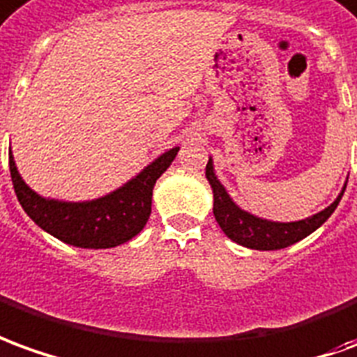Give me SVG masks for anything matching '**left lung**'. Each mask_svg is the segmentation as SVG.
<instances>
[{
  "label": "left lung",
  "mask_w": 357,
  "mask_h": 357,
  "mask_svg": "<svg viewBox=\"0 0 357 357\" xmlns=\"http://www.w3.org/2000/svg\"><path fill=\"white\" fill-rule=\"evenodd\" d=\"M206 176L211 188H213V215L215 221L223 229V232L240 246L252 248V250H280L296 244L298 240L305 238L307 234L317 231L321 225L327 221L333 215V211L338 206V202L344 194L346 186L340 192V196L325 207L323 211L315 213L313 217L302 219V221H294V223H275V221H267V219H259L255 215L248 213L244 209H240L231 196L227 194L223 184L217 181L213 173V163L211 159L206 165Z\"/></svg>",
  "instance_id": "left-lung-1"
}]
</instances>
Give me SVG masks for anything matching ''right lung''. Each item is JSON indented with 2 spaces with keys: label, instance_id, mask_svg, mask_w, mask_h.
Returning a JSON list of instances; mask_svg holds the SVG:
<instances>
[{
  "label": "right lung",
  "instance_id": "right-lung-1",
  "mask_svg": "<svg viewBox=\"0 0 357 357\" xmlns=\"http://www.w3.org/2000/svg\"><path fill=\"white\" fill-rule=\"evenodd\" d=\"M178 148L165 151L138 176L119 190L92 202L45 199L30 190L17 171L9 151V171L15 194L30 219L59 238L77 248H115L142 231L151 213V192L159 176L173 163Z\"/></svg>",
  "mask_w": 357,
  "mask_h": 357
}]
</instances>
